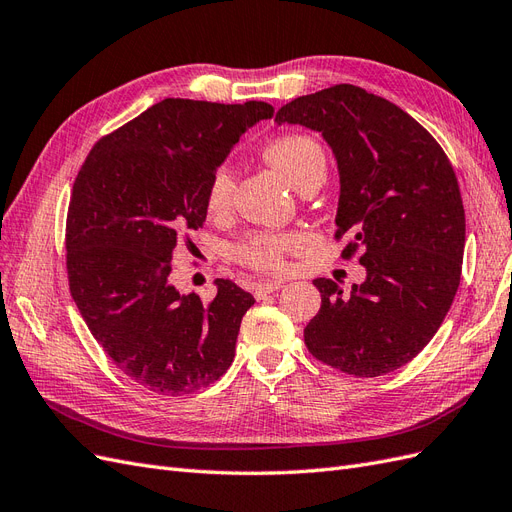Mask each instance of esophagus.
Wrapping results in <instances>:
<instances>
[{
  "label": "esophagus",
  "instance_id": "34e87169",
  "mask_svg": "<svg viewBox=\"0 0 512 512\" xmlns=\"http://www.w3.org/2000/svg\"><path fill=\"white\" fill-rule=\"evenodd\" d=\"M282 288V282H262V284H256L254 286V297L256 299H265L267 294L280 290Z\"/></svg>",
  "mask_w": 512,
  "mask_h": 512
}]
</instances>
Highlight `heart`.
<instances>
[{"label":"heart","mask_w":512,"mask_h":512,"mask_svg":"<svg viewBox=\"0 0 512 512\" xmlns=\"http://www.w3.org/2000/svg\"><path fill=\"white\" fill-rule=\"evenodd\" d=\"M265 158L297 188H305L309 181H322L327 175V156L322 145L309 134H284L265 147ZM232 196V175L228 166H218L207 185L205 205L211 215H220L228 209ZM303 243L297 232L256 230L250 232L232 247V258L241 267L260 273H280L284 258Z\"/></svg>","instance_id":"heart-1"}]
</instances>
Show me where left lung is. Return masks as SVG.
Instances as JSON below:
<instances>
[{"label":"left lung","instance_id":"left-lung-1","mask_svg":"<svg viewBox=\"0 0 512 512\" xmlns=\"http://www.w3.org/2000/svg\"><path fill=\"white\" fill-rule=\"evenodd\" d=\"M277 126L322 132L339 168L335 239L361 252L363 284L318 277L320 312L303 331L324 365L359 378L399 369L436 335L461 280L466 211L455 170L421 123L356 85L294 98Z\"/></svg>","mask_w":512,"mask_h":512}]
</instances>
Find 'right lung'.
<instances>
[{
    "mask_svg": "<svg viewBox=\"0 0 512 512\" xmlns=\"http://www.w3.org/2000/svg\"><path fill=\"white\" fill-rule=\"evenodd\" d=\"M273 106L166 98L102 136L72 185L70 294L91 335L134 382L188 395L235 359L250 292L215 280L205 305L168 282L177 241L203 228L207 185L230 147Z\"/></svg>",
    "mask_w": 512,
    "mask_h": 512,
    "instance_id": "add662e5",
    "label": "right lung"
}]
</instances>
